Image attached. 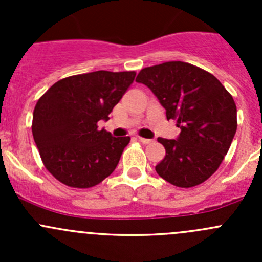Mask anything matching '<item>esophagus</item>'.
<instances>
[{"mask_svg": "<svg viewBox=\"0 0 262 262\" xmlns=\"http://www.w3.org/2000/svg\"><path fill=\"white\" fill-rule=\"evenodd\" d=\"M139 142H141V143H143V144H150L152 143V139H147V138H142V137H139Z\"/></svg>", "mask_w": 262, "mask_h": 262, "instance_id": "1", "label": "esophagus"}]
</instances>
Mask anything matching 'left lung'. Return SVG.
I'll return each mask as SVG.
<instances>
[{"label":"left lung","instance_id":"obj_1","mask_svg":"<svg viewBox=\"0 0 262 262\" xmlns=\"http://www.w3.org/2000/svg\"><path fill=\"white\" fill-rule=\"evenodd\" d=\"M137 82L152 90L166 109L167 120L181 129L178 139L158 138L166 156L158 175L178 187H194L221 166L237 130L232 95L212 73L186 62L146 67Z\"/></svg>","mask_w":262,"mask_h":262}]
</instances>
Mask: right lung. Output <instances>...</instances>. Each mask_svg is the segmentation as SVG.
<instances>
[{"label":"right lung","instance_id":"right-lung-1","mask_svg":"<svg viewBox=\"0 0 262 262\" xmlns=\"http://www.w3.org/2000/svg\"><path fill=\"white\" fill-rule=\"evenodd\" d=\"M136 72H96L55 82L34 109V141L47 170L62 184L89 189L112 175L130 137L99 130L133 83Z\"/></svg>","mask_w":262,"mask_h":262}]
</instances>
